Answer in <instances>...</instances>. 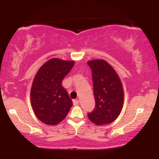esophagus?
<instances>
[{
    "mask_svg": "<svg viewBox=\"0 0 159 159\" xmlns=\"http://www.w3.org/2000/svg\"><path fill=\"white\" fill-rule=\"evenodd\" d=\"M73 103H74V105H78V104H79V102L78 99H74Z\"/></svg>",
    "mask_w": 159,
    "mask_h": 159,
    "instance_id": "34e87169",
    "label": "esophagus"
}]
</instances>
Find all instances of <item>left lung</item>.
<instances>
[{
    "mask_svg": "<svg viewBox=\"0 0 159 159\" xmlns=\"http://www.w3.org/2000/svg\"><path fill=\"white\" fill-rule=\"evenodd\" d=\"M92 70L95 107L88 116L98 125L109 124L120 114L123 104V90L120 80L112 66L103 60L90 61Z\"/></svg>",
    "mask_w": 159,
    "mask_h": 159,
    "instance_id": "obj_1",
    "label": "left lung"
}]
</instances>
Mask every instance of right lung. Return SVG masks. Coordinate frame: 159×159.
Returning <instances> with one entry per match:
<instances>
[{"label": "right lung", "instance_id": "add662e5", "mask_svg": "<svg viewBox=\"0 0 159 159\" xmlns=\"http://www.w3.org/2000/svg\"><path fill=\"white\" fill-rule=\"evenodd\" d=\"M74 61L53 58L38 71L31 90V102L35 114L47 125H55L66 116L73 102L62 80L74 66Z\"/></svg>", "mask_w": 159, "mask_h": 159}]
</instances>
